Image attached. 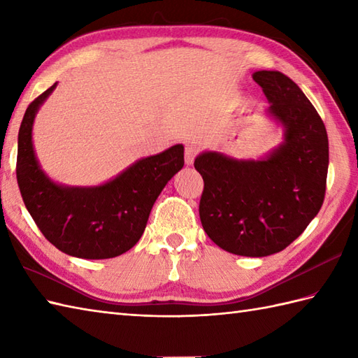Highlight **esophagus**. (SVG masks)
Returning <instances> with one entry per match:
<instances>
[{
    "instance_id": "1",
    "label": "esophagus",
    "mask_w": 358,
    "mask_h": 358,
    "mask_svg": "<svg viewBox=\"0 0 358 358\" xmlns=\"http://www.w3.org/2000/svg\"><path fill=\"white\" fill-rule=\"evenodd\" d=\"M199 144L196 143H186V148H185V158H186V163L187 164H192L195 157L199 155Z\"/></svg>"
}]
</instances>
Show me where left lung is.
Returning <instances> with one entry per match:
<instances>
[{"instance_id": "1", "label": "left lung", "mask_w": 358, "mask_h": 358, "mask_svg": "<svg viewBox=\"0 0 358 358\" xmlns=\"http://www.w3.org/2000/svg\"><path fill=\"white\" fill-rule=\"evenodd\" d=\"M285 126V141L258 162H238L217 152L195 158L204 187L203 229L217 246L243 257H266L287 248L320 210L329 164L323 120L295 83L277 71L255 72Z\"/></svg>"}]
</instances>
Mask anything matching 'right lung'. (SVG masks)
<instances>
[{
    "label": "right lung",
    "mask_w": 358,
    "mask_h": 358,
    "mask_svg": "<svg viewBox=\"0 0 358 358\" xmlns=\"http://www.w3.org/2000/svg\"><path fill=\"white\" fill-rule=\"evenodd\" d=\"M55 86L29 104L20 126L17 180L22 201L38 229L62 252L89 260L118 257L141 238L159 192L185 164V148L175 144L143 158L101 186H58L40 169L32 146L35 113Z\"/></svg>",
    "instance_id": "add662e5"
}]
</instances>
